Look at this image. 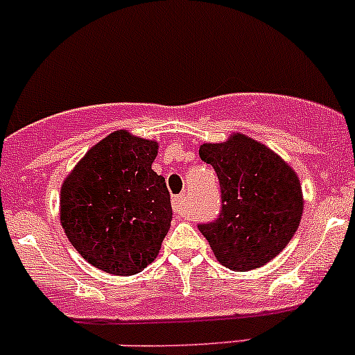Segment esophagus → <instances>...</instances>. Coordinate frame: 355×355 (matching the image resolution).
Listing matches in <instances>:
<instances>
[{
    "mask_svg": "<svg viewBox=\"0 0 355 355\" xmlns=\"http://www.w3.org/2000/svg\"><path fill=\"white\" fill-rule=\"evenodd\" d=\"M185 194H180L177 196V198H173V213L177 214V216H184L185 214Z\"/></svg>",
    "mask_w": 355,
    "mask_h": 355,
    "instance_id": "esophagus-1",
    "label": "esophagus"
}]
</instances>
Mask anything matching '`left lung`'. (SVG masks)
Returning a JSON list of instances; mask_svg holds the SVG:
<instances>
[{"label": "left lung", "mask_w": 355, "mask_h": 355, "mask_svg": "<svg viewBox=\"0 0 355 355\" xmlns=\"http://www.w3.org/2000/svg\"><path fill=\"white\" fill-rule=\"evenodd\" d=\"M199 156L220 180V216L199 225L216 259L234 271L270 263L299 228L304 200L297 173L277 153L244 134L202 144Z\"/></svg>", "instance_id": "obj_1"}]
</instances>
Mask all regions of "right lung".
Here are the masks:
<instances>
[{"mask_svg":"<svg viewBox=\"0 0 355 355\" xmlns=\"http://www.w3.org/2000/svg\"><path fill=\"white\" fill-rule=\"evenodd\" d=\"M157 142L116 130L89 149L65 178L60 221L92 266L135 275L156 259L170 230L166 182L151 168Z\"/></svg>","mask_w":355,"mask_h":355,"instance_id":"obj_1","label":"right lung"}]
</instances>
